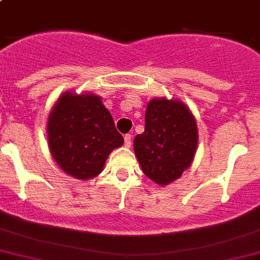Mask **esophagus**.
I'll return each instance as SVG.
<instances>
[{
  "label": "esophagus",
  "mask_w": 260,
  "mask_h": 260,
  "mask_svg": "<svg viewBox=\"0 0 260 260\" xmlns=\"http://www.w3.org/2000/svg\"><path fill=\"white\" fill-rule=\"evenodd\" d=\"M132 139H133L132 134H126L125 135V146H126V147H130V146H132Z\"/></svg>",
  "instance_id": "esophagus-1"
}]
</instances>
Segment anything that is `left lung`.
Listing matches in <instances>:
<instances>
[{
	"label": "left lung",
	"instance_id": "1",
	"mask_svg": "<svg viewBox=\"0 0 260 260\" xmlns=\"http://www.w3.org/2000/svg\"><path fill=\"white\" fill-rule=\"evenodd\" d=\"M198 147L191 110L179 100L153 98L146 107L145 132L134 138V153L146 177L159 186L181 178Z\"/></svg>",
	"mask_w": 260,
	"mask_h": 260
}]
</instances>
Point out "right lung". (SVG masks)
<instances>
[{"mask_svg": "<svg viewBox=\"0 0 260 260\" xmlns=\"http://www.w3.org/2000/svg\"><path fill=\"white\" fill-rule=\"evenodd\" d=\"M46 133L51 156L79 181L102 173L109 154L123 145L110 111L93 93L61 94L48 117Z\"/></svg>", "mask_w": 260, "mask_h": 260, "instance_id": "right-lung-1", "label": "right lung"}]
</instances>
